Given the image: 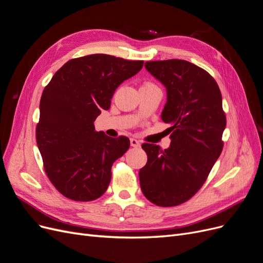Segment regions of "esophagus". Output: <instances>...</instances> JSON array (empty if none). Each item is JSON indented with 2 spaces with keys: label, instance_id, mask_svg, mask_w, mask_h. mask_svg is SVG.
I'll return each mask as SVG.
<instances>
[{
  "label": "esophagus",
  "instance_id": "34e87169",
  "mask_svg": "<svg viewBox=\"0 0 263 263\" xmlns=\"http://www.w3.org/2000/svg\"><path fill=\"white\" fill-rule=\"evenodd\" d=\"M130 145L133 147H140V141L137 140V139H135V138H132L130 139Z\"/></svg>",
  "mask_w": 263,
  "mask_h": 263
}]
</instances>
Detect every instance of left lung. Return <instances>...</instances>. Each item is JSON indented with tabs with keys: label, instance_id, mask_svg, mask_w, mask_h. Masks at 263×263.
Listing matches in <instances>:
<instances>
[{
	"label": "left lung",
	"instance_id": "1",
	"mask_svg": "<svg viewBox=\"0 0 263 263\" xmlns=\"http://www.w3.org/2000/svg\"><path fill=\"white\" fill-rule=\"evenodd\" d=\"M145 67L166 90L161 118L170 125L171 144L164 150L142 144L148 160L139 171L140 187L151 203L170 208L204 184L221 154L226 116L219 87L202 68L180 59L147 61Z\"/></svg>",
	"mask_w": 263,
	"mask_h": 263
}]
</instances>
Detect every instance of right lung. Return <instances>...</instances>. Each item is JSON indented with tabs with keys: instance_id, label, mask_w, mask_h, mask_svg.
<instances>
[{
	"instance_id": "obj_1",
	"label": "right lung",
	"mask_w": 263,
	"mask_h": 263,
	"mask_svg": "<svg viewBox=\"0 0 263 263\" xmlns=\"http://www.w3.org/2000/svg\"><path fill=\"white\" fill-rule=\"evenodd\" d=\"M144 61L95 53L71 59L43 92L36 128L44 168L54 187L73 201L105 193L112 165L129 148V139L97 132L94 121L110 107L115 90L137 74Z\"/></svg>"
}]
</instances>
